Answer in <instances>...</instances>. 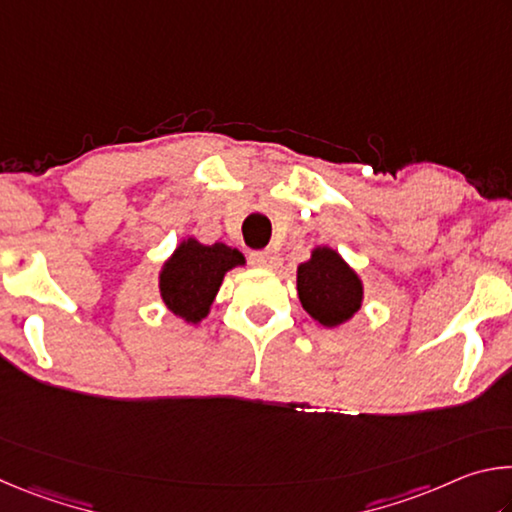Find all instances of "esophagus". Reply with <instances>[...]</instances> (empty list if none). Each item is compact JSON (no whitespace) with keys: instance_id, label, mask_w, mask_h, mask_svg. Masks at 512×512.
I'll return each mask as SVG.
<instances>
[{"instance_id":"obj_1","label":"esophagus","mask_w":512,"mask_h":512,"mask_svg":"<svg viewBox=\"0 0 512 512\" xmlns=\"http://www.w3.org/2000/svg\"><path fill=\"white\" fill-rule=\"evenodd\" d=\"M250 262L259 268H275L280 264V255L275 253V250H255V253H250Z\"/></svg>"}]
</instances>
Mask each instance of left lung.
Returning a JSON list of instances; mask_svg holds the SVG:
<instances>
[{"label": "left lung", "mask_w": 512, "mask_h": 512, "mask_svg": "<svg viewBox=\"0 0 512 512\" xmlns=\"http://www.w3.org/2000/svg\"><path fill=\"white\" fill-rule=\"evenodd\" d=\"M298 298L302 309L320 325L339 327L361 309L363 284L336 250L318 246L298 266Z\"/></svg>", "instance_id": "1"}]
</instances>
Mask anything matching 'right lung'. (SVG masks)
Returning a JSON list of instances; mask_svg holds the SVG:
<instances>
[{
    "label": "right lung",
    "mask_w": 512,
    "mask_h": 512,
    "mask_svg": "<svg viewBox=\"0 0 512 512\" xmlns=\"http://www.w3.org/2000/svg\"><path fill=\"white\" fill-rule=\"evenodd\" d=\"M244 264V255L221 241L205 246L194 237L183 239L162 264L160 296L164 305L185 323H201L210 314L225 273Z\"/></svg>",
    "instance_id": "add662e5"
}]
</instances>
